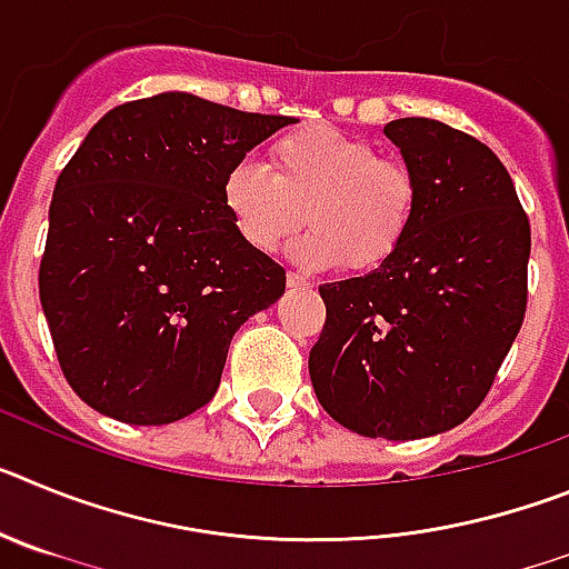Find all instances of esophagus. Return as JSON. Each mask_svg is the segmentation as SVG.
<instances>
[{
    "label": "esophagus",
    "mask_w": 569,
    "mask_h": 569,
    "mask_svg": "<svg viewBox=\"0 0 569 569\" xmlns=\"http://www.w3.org/2000/svg\"><path fill=\"white\" fill-rule=\"evenodd\" d=\"M288 288H296V290L310 288V281L305 279V276H301V273H288Z\"/></svg>",
    "instance_id": "34e87169"
}]
</instances>
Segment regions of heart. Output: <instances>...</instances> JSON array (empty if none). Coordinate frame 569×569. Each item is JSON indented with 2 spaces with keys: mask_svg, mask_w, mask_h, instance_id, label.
I'll return each instance as SVG.
<instances>
[{
  "mask_svg": "<svg viewBox=\"0 0 569 569\" xmlns=\"http://www.w3.org/2000/svg\"><path fill=\"white\" fill-rule=\"evenodd\" d=\"M270 168L241 156L224 170L222 208L253 250L270 253L301 222L293 241L305 268L356 273L385 268L407 241L419 208V182L405 162L379 156L365 139L330 124H305L279 136Z\"/></svg>",
  "mask_w": 569,
  "mask_h": 569,
  "instance_id": "obj_1",
  "label": "heart"
}]
</instances>
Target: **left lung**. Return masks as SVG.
<instances>
[{"label":"left lung","mask_w":569,"mask_h":569,"mask_svg":"<svg viewBox=\"0 0 569 569\" xmlns=\"http://www.w3.org/2000/svg\"><path fill=\"white\" fill-rule=\"evenodd\" d=\"M419 182L416 222L385 268L321 284L310 350L321 407L367 439H425L490 393L527 310L530 219L499 156L439 119L385 124Z\"/></svg>","instance_id":"left-lung-1"}]
</instances>
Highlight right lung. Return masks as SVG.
Returning a JSON list of instances; mask_svg holds the SVG:
<instances>
[{
  "label": "right lung",
  "mask_w": 569,
  "mask_h": 569,
  "mask_svg": "<svg viewBox=\"0 0 569 569\" xmlns=\"http://www.w3.org/2000/svg\"><path fill=\"white\" fill-rule=\"evenodd\" d=\"M293 116L193 93L108 110L53 188L39 299L68 385L128 425L216 396L236 330L284 293V268L222 208L224 170Z\"/></svg>",
  "instance_id": "add662e5"
}]
</instances>
